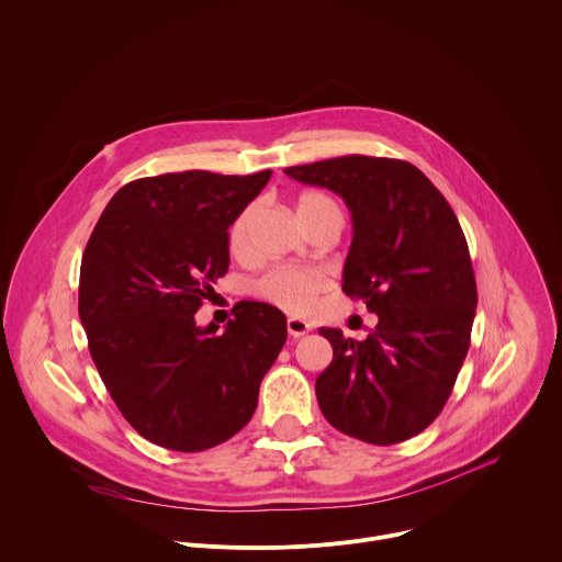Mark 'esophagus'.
Segmentation results:
<instances>
[{"mask_svg": "<svg viewBox=\"0 0 562 562\" xmlns=\"http://www.w3.org/2000/svg\"><path fill=\"white\" fill-rule=\"evenodd\" d=\"M310 329H312V325L307 323V321H303V318H288V331H290V336H294V338H301V336H305V334H310Z\"/></svg>", "mask_w": 562, "mask_h": 562, "instance_id": "34e87169", "label": "esophagus"}]
</instances>
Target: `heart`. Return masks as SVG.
Wrapping results in <instances>:
<instances>
[{"mask_svg":"<svg viewBox=\"0 0 562 562\" xmlns=\"http://www.w3.org/2000/svg\"><path fill=\"white\" fill-rule=\"evenodd\" d=\"M338 211L336 202L318 191H307L296 200V217L303 226L325 217L327 213ZM257 209L248 206L237 215L228 231V246L235 255H246L250 248V228L255 222ZM329 277L316 268H299V266H279L266 272L257 283L255 292L270 301L272 305L290 312V314H307L318 296L327 292Z\"/></svg>","mask_w":562,"mask_h":562,"instance_id":"b5f03b06","label":"heart"}]
</instances>
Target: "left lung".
Instances as JSON below:
<instances>
[{
  "mask_svg": "<svg viewBox=\"0 0 562 562\" xmlns=\"http://www.w3.org/2000/svg\"><path fill=\"white\" fill-rule=\"evenodd\" d=\"M283 171L349 206L342 292L378 314L364 340L318 329L334 349L316 378L318 406L349 437L404 441L441 413L470 347L476 281L459 220L404 160L342 156Z\"/></svg>",
  "mask_w": 562,
  "mask_h": 562,
  "instance_id": "obj_1",
  "label": "left lung"
}]
</instances>
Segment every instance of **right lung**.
<instances>
[{"label":"right lung","mask_w":562,"mask_h":562,"mask_svg":"<svg viewBox=\"0 0 562 562\" xmlns=\"http://www.w3.org/2000/svg\"><path fill=\"white\" fill-rule=\"evenodd\" d=\"M270 176L134 180L86 246L79 316L92 360L123 417L162 448L200 452L239 432L285 345V314L259 301H239L224 331L195 323L228 270V228Z\"/></svg>","instance_id":"add662e5"}]
</instances>
